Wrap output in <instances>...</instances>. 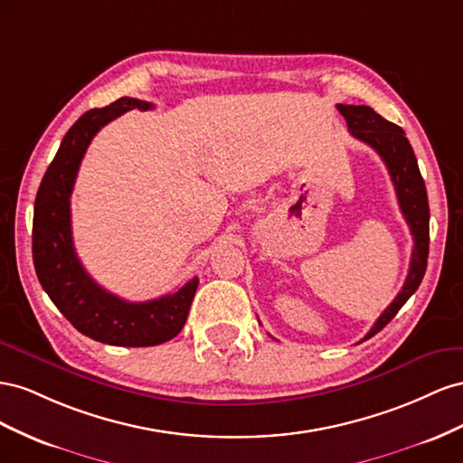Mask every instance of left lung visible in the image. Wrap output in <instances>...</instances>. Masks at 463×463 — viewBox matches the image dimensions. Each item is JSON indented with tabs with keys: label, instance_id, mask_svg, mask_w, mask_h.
<instances>
[{
	"label": "left lung",
	"instance_id": "8db88e82",
	"mask_svg": "<svg viewBox=\"0 0 463 463\" xmlns=\"http://www.w3.org/2000/svg\"><path fill=\"white\" fill-rule=\"evenodd\" d=\"M337 110L347 120V128L351 136L361 139L363 143L380 155L382 161L388 166L392 176L395 195H398L400 209L409 224V231L413 234V254L409 263V273L403 283L400 295L392 300V305L382 312L371 332L364 335L363 341L376 335L384 327L400 308L405 305L415 290L419 288L422 275L427 271L429 258V197L425 180L419 173V165L413 153L411 143L405 137V131L380 114H376L371 107H353V104H337Z\"/></svg>",
	"mask_w": 463,
	"mask_h": 463
}]
</instances>
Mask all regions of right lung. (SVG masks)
Listing matches in <instances>:
<instances>
[{"instance_id": "add662e5", "label": "right lung", "mask_w": 463, "mask_h": 463, "mask_svg": "<svg viewBox=\"0 0 463 463\" xmlns=\"http://www.w3.org/2000/svg\"><path fill=\"white\" fill-rule=\"evenodd\" d=\"M134 109L151 110L153 104L122 97L85 112L61 139L36 194L33 261L50 300L83 335L109 345L151 347L180 334L200 283L197 277L173 295L128 302L92 281L75 254L71 236L70 200L89 143L102 126Z\"/></svg>"}]
</instances>
